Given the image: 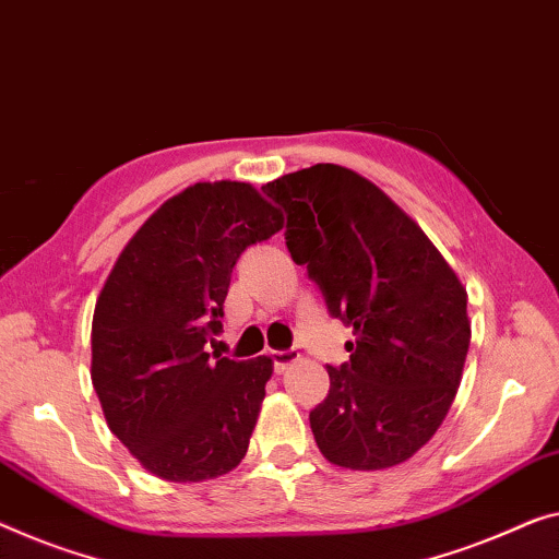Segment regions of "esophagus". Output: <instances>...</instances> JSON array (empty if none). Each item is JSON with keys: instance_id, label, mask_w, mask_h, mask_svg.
I'll return each mask as SVG.
<instances>
[{"instance_id": "esophagus-1", "label": "esophagus", "mask_w": 559, "mask_h": 559, "mask_svg": "<svg viewBox=\"0 0 559 559\" xmlns=\"http://www.w3.org/2000/svg\"><path fill=\"white\" fill-rule=\"evenodd\" d=\"M271 359H273V369L286 371L290 364H296L298 359H301V354H298L296 348H288V352H273Z\"/></svg>"}]
</instances>
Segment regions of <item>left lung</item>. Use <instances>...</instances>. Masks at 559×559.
Wrapping results in <instances>:
<instances>
[{
  "mask_svg": "<svg viewBox=\"0 0 559 559\" xmlns=\"http://www.w3.org/2000/svg\"><path fill=\"white\" fill-rule=\"evenodd\" d=\"M263 193L288 213L290 258L356 336L308 416L321 454L354 472L412 460L462 381L472 323L460 276L419 223L344 165L288 173Z\"/></svg>",
  "mask_w": 559,
  "mask_h": 559,
  "instance_id": "left-lung-1",
  "label": "left lung"
}]
</instances>
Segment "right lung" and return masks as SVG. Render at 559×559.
<instances>
[{"mask_svg": "<svg viewBox=\"0 0 559 559\" xmlns=\"http://www.w3.org/2000/svg\"><path fill=\"white\" fill-rule=\"evenodd\" d=\"M283 228L251 182H195L128 240L93 316V386L107 427L155 477L203 481L248 452L271 356L207 354L233 265Z\"/></svg>", "mask_w": 559, "mask_h": 559, "instance_id": "1", "label": "right lung"}]
</instances>
